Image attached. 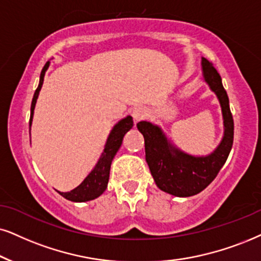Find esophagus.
Returning a JSON list of instances; mask_svg holds the SVG:
<instances>
[{
	"mask_svg": "<svg viewBox=\"0 0 261 261\" xmlns=\"http://www.w3.org/2000/svg\"><path fill=\"white\" fill-rule=\"evenodd\" d=\"M133 117L135 121H140L147 117L146 107H136L133 112Z\"/></svg>",
	"mask_w": 261,
	"mask_h": 261,
	"instance_id": "esophagus-1",
	"label": "esophagus"
}]
</instances>
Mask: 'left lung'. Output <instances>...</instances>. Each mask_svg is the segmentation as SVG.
I'll list each match as a JSON object with an SVG mask.
<instances>
[{"label":"left lung","mask_w":261,"mask_h":261,"mask_svg":"<svg viewBox=\"0 0 261 261\" xmlns=\"http://www.w3.org/2000/svg\"><path fill=\"white\" fill-rule=\"evenodd\" d=\"M201 70L204 83L218 98L223 115V138L212 153L188 154L174 146L158 125L146 120L137 124L144 137L146 161L155 184L160 190L178 197L196 195L210 186L225 164L233 142V119L222 78L204 58L201 60Z\"/></svg>","instance_id":"1"}]
</instances>
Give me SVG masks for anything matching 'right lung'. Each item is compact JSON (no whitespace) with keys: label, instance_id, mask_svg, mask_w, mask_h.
<instances>
[{"label":"right lung","instance_id":"right-lung-1","mask_svg":"<svg viewBox=\"0 0 261 261\" xmlns=\"http://www.w3.org/2000/svg\"><path fill=\"white\" fill-rule=\"evenodd\" d=\"M50 61H48L44 65L43 70L39 75V84L38 88L36 89L34 98H32L31 103V115H30V131H31V125L32 119H34V112L36 107V102H37L39 91H41L43 81H44V74L47 72ZM134 126V120L131 115L123 118V119L118 121L114 125L113 128L111 130L110 135H108L106 144H105V149L102 151L100 158H98L96 165H95L94 169L91 170V172L85 177V179L79 184L78 187H75L74 189L71 191H66V193H60L61 196H64L65 199L73 201V202H87V201L96 199L106 190L108 179H110V170H111V164L113 161V158L117 154V151L119 150V148L123 143V138L125 134L127 131H130Z\"/></svg>","mask_w":261,"mask_h":261}]
</instances>
